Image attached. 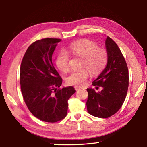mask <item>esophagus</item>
<instances>
[{
  "mask_svg": "<svg viewBox=\"0 0 147 147\" xmlns=\"http://www.w3.org/2000/svg\"><path fill=\"white\" fill-rule=\"evenodd\" d=\"M74 89H75L76 91H78V90H80V88H78V87H74Z\"/></svg>",
  "mask_w": 147,
  "mask_h": 147,
  "instance_id": "1",
  "label": "esophagus"
}]
</instances>
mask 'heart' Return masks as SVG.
I'll use <instances>...</instances> for the list:
<instances>
[{"mask_svg":"<svg viewBox=\"0 0 147 147\" xmlns=\"http://www.w3.org/2000/svg\"><path fill=\"white\" fill-rule=\"evenodd\" d=\"M69 51L75 56L83 58L81 65L83 69L72 72L67 77L66 82L69 85L83 86L88 78L89 71L91 75H96L106 65V51L98 48L97 44L88 39H81L73 42L69 46ZM56 64L61 71L67 73L69 69V58L67 54L65 52L59 53L56 59Z\"/></svg>","mask_w":147,"mask_h":147,"instance_id":"obj_1","label":"heart"}]
</instances>
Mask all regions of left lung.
Here are the masks:
<instances>
[{
  "instance_id": "obj_1",
  "label": "left lung",
  "mask_w": 147,
  "mask_h": 147,
  "mask_svg": "<svg viewBox=\"0 0 147 147\" xmlns=\"http://www.w3.org/2000/svg\"><path fill=\"white\" fill-rule=\"evenodd\" d=\"M105 44L107 65L92 83L96 88L102 87V90L96 93L93 89H87L88 113L99 118H108L117 112L125 100L129 84L128 66L119 47L109 37Z\"/></svg>"
}]
</instances>
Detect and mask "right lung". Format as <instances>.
<instances>
[{"instance_id":"1","label":"right lung","mask_w":147,"mask_h":147,"mask_svg":"<svg viewBox=\"0 0 147 147\" xmlns=\"http://www.w3.org/2000/svg\"><path fill=\"white\" fill-rule=\"evenodd\" d=\"M61 40L45 38L32 43L20 68V84L30 111L40 120L56 123L67 115L68 100L75 93L73 87L58 89L62 78L53 64L52 56Z\"/></svg>"}]
</instances>
